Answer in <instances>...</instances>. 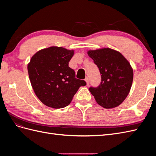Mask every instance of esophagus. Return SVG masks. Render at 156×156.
<instances>
[{
	"mask_svg": "<svg viewBox=\"0 0 156 156\" xmlns=\"http://www.w3.org/2000/svg\"><path fill=\"white\" fill-rule=\"evenodd\" d=\"M84 81H85L86 83H87V85H88V84H89V80H88V77H86L85 79H84Z\"/></svg>",
	"mask_w": 156,
	"mask_h": 156,
	"instance_id": "1",
	"label": "esophagus"
}]
</instances>
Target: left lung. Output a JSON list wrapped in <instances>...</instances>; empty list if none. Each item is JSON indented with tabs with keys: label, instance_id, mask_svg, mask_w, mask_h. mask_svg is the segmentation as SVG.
<instances>
[{
	"label": "left lung",
	"instance_id": "obj_1",
	"mask_svg": "<svg viewBox=\"0 0 156 156\" xmlns=\"http://www.w3.org/2000/svg\"><path fill=\"white\" fill-rule=\"evenodd\" d=\"M88 55L100 70L101 82L90 92L100 106L112 108L119 106L128 95L133 79L129 61L119 51L108 48L89 50Z\"/></svg>",
	"mask_w": 156,
	"mask_h": 156
}]
</instances>
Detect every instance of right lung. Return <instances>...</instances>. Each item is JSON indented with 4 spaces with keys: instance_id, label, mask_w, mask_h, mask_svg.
<instances>
[{
    "instance_id": "obj_1",
    "label": "right lung",
    "mask_w": 156,
    "mask_h": 156,
    "mask_svg": "<svg viewBox=\"0 0 156 156\" xmlns=\"http://www.w3.org/2000/svg\"><path fill=\"white\" fill-rule=\"evenodd\" d=\"M74 50L52 46L41 49L32 56L27 69L34 92L46 106L60 108L68 106L83 80L75 78L68 66Z\"/></svg>"
}]
</instances>
